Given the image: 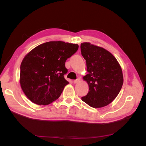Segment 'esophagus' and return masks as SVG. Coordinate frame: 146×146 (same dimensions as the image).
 Returning <instances> with one entry per match:
<instances>
[{
  "label": "esophagus",
  "mask_w": 146,
  "mask_h": 146,
  "mask_svg": "<svg viewBox=\"0 0 146 146\" xmlns=\"http://www.w3.org/2000/svg\"><path fill=\"white\" fill-rule=\"evenodd\" d=\"M79 80H80V78H77V79H76V80H74V83H78L79 82Z\"/></svg>",
  "instance_id": "esophagus-1"
}]
</instances>
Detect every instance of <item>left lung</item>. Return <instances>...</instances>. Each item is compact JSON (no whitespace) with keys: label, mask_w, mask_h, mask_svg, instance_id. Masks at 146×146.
Listing matches in <instances>:
<instances>
[{"label":"left lung","mask_w":146,"mask_h":146,"mask_svg":"<svg viewBox=\"0 0 146 146\" xmlns=\"http://www.w3.org/2000/svg\"><path fill=\"white\" fill-rule=\"evenodd\" d=\"M80 48L88 72L83 79L89 85V92L82 100L93 108L107 106L122 88L123 79L121 66L115 57L102 47L83 42Z\"/></svg>","instance_id":"1"}]
</instances>
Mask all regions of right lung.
Instances as JSON below:
<instances>
[{
	"label": "right lung",
	"instance_id": "obj_1",
	"mask_svg": "<svg viewBox=\"0 0 146 146\" xmlns=\"http://www.w3.org/2000/svg\"><path fill=\"white\" fill-rule=\"evenodd\" d=\"M78 48L76 44L50 41L34 48L26 55L20 67L22 90L32 102L48 105L60 96L69 82L66 60Z\"/></svg>",
	"mask_w": 146,
	"mask_h": 146
}]
</instances>
